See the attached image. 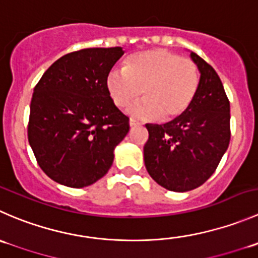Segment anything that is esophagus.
<instances>
[{
	"label": "esophagus",
	"instance_id": "1",
	"mask_svg": "<svg viewBox=\"0 0 258 258\" xmlns=\"http://www.w3.org/2000/svg\"><path fill=\"white\" fill-rule=\"evenodd\" d=\"M128 123H130V127H135V126H139V122H137V121H135V119H130V122H128Z\"/></svg>",
	"mask_w": 258,
	"mask_h": 258
}]
</instances>
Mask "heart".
<instances>
[{"instance_id":"obj_1","label":"heart","mask_w":258,"mask_h":258,"mask_svg":"<svg viewBox=\"0 0 258 258\" xmlns=\"http://www.w3.org/2000/svg\"><path fill=\"white\" fill-rule=\"evenodd\" d=\"M201 86L198 66L166 49L137 52L124 61L123 71L113 69L106 88L118 108H126L141 94L140 103L130 108L137 118L170 121L181 116L196 99Z\"/></svg>"}]
</instances>
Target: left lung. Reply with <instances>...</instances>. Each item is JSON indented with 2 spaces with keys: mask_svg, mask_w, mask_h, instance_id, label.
I'll return each instance as SVG.
<instances>
[{
  "mask_svg": "<svg viewBox=\"0 0 258 258\" xmlns=\"http://www.w3.org/2000/svg\"><path fill=\"white\" fill-rule=\"evenodd\" d=\"M201 86L189 108L165 124H146L145 166L159 185L171 191L201 186L216 171L231 140L229 101L218 74L196 52Z\"/></svg>",
  "mask_w": 258,
  "mask_h": 258,
  "instance_id": "1",
  "label": "left lung"
}]
</instances>
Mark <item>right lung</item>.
<instances>
[{"label":"right lung","mask_w":258,"mask_h":258,"mask_svg":"<svg viewBox=\"0 0 258 258\" xmlns=\"http://www.w3.org/2000/svg\"><path fill=\"white\" fill-rule=\"evenodd\" d=\"M123 52L119 46L69 52L35 86L27 137L39 166L54 181L88 186L112 166L130 123L112 102L106 79Z\"/></svg>","instance_id":"obj_1"}]
</instances>
